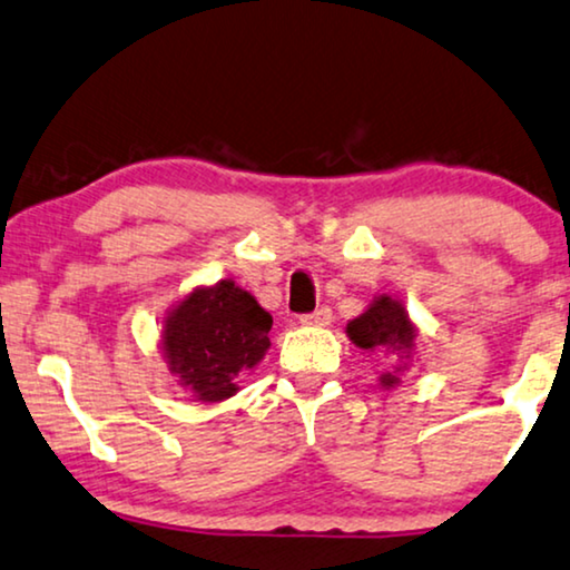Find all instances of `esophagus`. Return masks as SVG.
<instances>
[{
  "label": "esophagus",
  "mask_w": 570,
  "mask_h": 570,
  "mask_svg": "<svg viewBox=\"0 0 570 570\" xmlns=\"http://www.w3.org/2000/svg\"><path fill=\"white\" fill-rule=\"evenodd\" d=\"M331 321H333L331 307H317L315 313L299 317V323L307 325V328H325V325H331Z\"/></svg>",
  "instance_id": "1"
}]
</instances>
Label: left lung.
<instances>
[{
    "instance_id": "obj_1",
    "label": "left lung",
    "mask_w": 570,
    "mask_h": 570,
    "mask_svg": "<svg viewBox=\"0 0 570 570\" xmlns=\"http://www.w3.org/2000/svg\"><path fill=\"white\" fill-rule=\"evenodd\" d=\"M346 336L362 352L391 356L393 367L391 373L381 375V385L383 389H393V385L401 383V373L409 370V360H412L414 341L420 336V331H416L412 317H409L404 302L381 294L360 317L348 321Z\"/></svg>"
}]
</instances>
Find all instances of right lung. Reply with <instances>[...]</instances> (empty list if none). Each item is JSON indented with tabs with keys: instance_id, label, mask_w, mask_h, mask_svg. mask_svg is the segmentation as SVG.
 Wrapping results in <instances>:
<instances>
[{
	"instance_id": "obj_1",
	"label": "right lung",
	"mask_w": 570,
	"mask_h": 570,
	"mask_svg": "<svg viewBox=\"0 0 570 570\" xmlns=\"http://www.w3.org/2000/svg\"><path fill=\"white\" fill-rule=\"evenodd\" d=\"M273 317L232 278L197 286L166 315L161 352L169 373L195 401L216 404L239 391L268 352Z\"/></svg>"
}]
</instances>
